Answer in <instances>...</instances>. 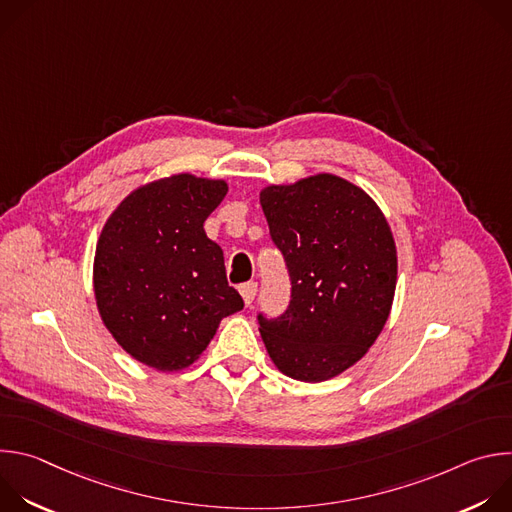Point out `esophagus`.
I'll use <instances>...</instances> for the list:
<instances>
[{"mask_svg": "<svg viewBox=\"0 0 512 512\" xmlns=\"http://www.w3.org/2000/svg\"><path fill=\"white\" fill-rule=\"evenodd\" d=\"M239 291H241V296H243L245 304L251 306L253 300H255V296H257V283H255V281H247V283H243V285L239 287Z\"/></svg>", "mask_w": 512, "mask_h": 512, "instance_id": "1", "label": "esophagus"}]
</instances>
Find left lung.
<instances>
[{"mask_svg":"<svg viewBox=\"0 0 512 512\" xmlns=\"http://www.w3.org/2000/svg\"><path fill=\"white\" fill-rule=\"evenodd\" d=\"M261 206L291 283L283 314H257L261 338L283 375L328 381L367 354L389 318L397 249L387 218L332 174L269 186Z\"/></svg>","mask_w":512,"mask_h":512,"instance_id":"left-lung-1","label":"left lung"}]
</instances>
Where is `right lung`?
<instances>
[{
  "mask_svg": "<svg viewBox=\"0 0 512 512\" xmlns=\"http://www.w3.org/2000/svg\"><path fill=\"white\" fill-rule=\"evenodd\" d=\"M227 190L192 174L164 178L131 192L103 227L93 267L99 314L152 369L190 367L218 322L245 306L227 281L223 249L204 233Z\"/></svg>",
  "mask_w": 512,
  "mask_h": 512,
  "instance_id": "add662e5",
  "label": "right lung"
}]
</instances>
